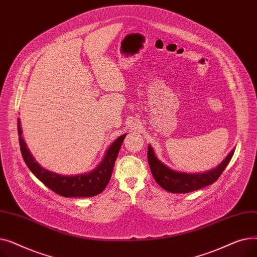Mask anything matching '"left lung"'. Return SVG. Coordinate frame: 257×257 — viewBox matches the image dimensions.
Masks as SVG:
<instances>
[{
    "instance_id": "1",
    "label": "left lung",
    "mask_w": 257,
    "mask_h": 257,
    "mask_svg": "<svg viewBox=\"0 0 257 257\" xmlns=\"http://www.w3.org/2000/svg\"><path fill=\"white\" fill-rule=\"evenodd\" d=\"M234 150L235 148H233L218 167L202 173H184L169 168L156 157L150 145L148 146V161L154 179L164 190L175 194H184L200 190L217 181L229 161L231 160Z\"/></svg>"
}]
</instances>
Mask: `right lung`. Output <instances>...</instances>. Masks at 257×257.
I'll return each instance as SVG.
<instances>
[{
    "instance_id": "right-lung-1",
    "label": "right lung",
    "mask_w": 257,
    "mask_h": 257,
    "mask_svg": "<svg viewBox=\"0 0 257 257\" xmlns=\"http://www.w3.org/2000/svg\"><path fill=\"white\" fill-rule=\"evenodd\" d=\"M18 130L21 152L26 165L50 190L66 198L93 197L104 191V188L110 180L115 159L120 149V146L126 137V134H123V136L117 138L110 145V147L106 150L105 155L99 166L94 168L92 171L84 174L71 175L70 176V175H61L51 172L40 166L32 156L22 137L23 132L20 118L18 119Z\"/></svg>"
}]
</instances>
